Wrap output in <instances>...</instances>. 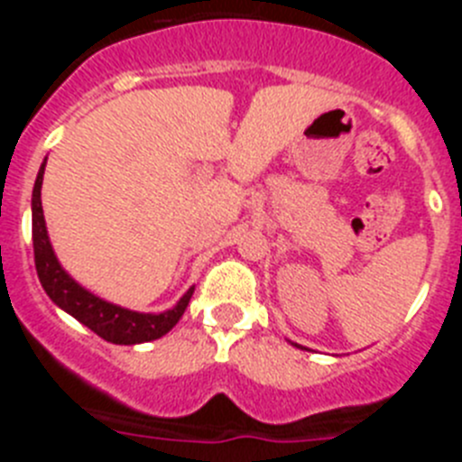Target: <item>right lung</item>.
Listing matches in <instances>:
<instances>
[{
    "label": "right lung",
    "mask_w": 462,
    "mask_h": 462,
    "mask_svg": "<svg viewBox=\"0 0 462 462\" xmlns=\"http://www.w3.org/2000/svg\"><path fill=\"white\" fill-rule=\"evenodd\" d=\"M43 171H46V162L41 164L34 191H32V240H34V263L41 287L46 289L52 303L71 314L73 319H79L80 324L88 326L89 330H94L97 336L104 337L106 342H113V345H141V342H150L166 336L185 314L194 287L178 300L175 308L159 314L134 312V310L120 308V305L108 303L104 298L94 296L92 291L80 287L79 282L60 266V261L52 252L51 238H48L43 208H41Z\"/></svg>",
    "instance_id": "1"
}]
</instances>
